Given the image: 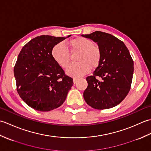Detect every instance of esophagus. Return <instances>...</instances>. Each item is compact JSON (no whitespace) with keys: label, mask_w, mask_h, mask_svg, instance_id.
Returning a JSON list of instances; mask_svg holds the SVG:
<instances>
[{"label":"esophagus","mask_w":151,"mask_h":151,"mask_svg":"<svg viewBox=\"0 0 151 151\" xmlns=\"http://www.w3.org/2000/svg\"><path fill=\"white\" fill-rule=\"evenodd\" d=\"M77 81H78V78H73V82H74V84H76V83L77 82Z\"/></svg>","instance_id":"1"}]
</instances>
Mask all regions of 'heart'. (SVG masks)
Instances as JSON below:
<instances>
[{
  "instance_id": "obj_1",
  "label": "heart",
  "mask_w": 151,
  "mask_h": 151,
  "mask_svg": "<svg viewBox=\"0 0 151 151\" xmlns=\"http://www.w3.org/2000/svg\"><path fill=\"white\" fill-rule=\"evenodd\" d=\"M68 45L72 53L79 52L76 58L78 63L70 64L66 69L67 75L80 77L88 73L90 68L97 67L101 60V50L93 41L84 37H78L70 40ZM52 56L56 63L65 68L70 62V54L63 43H59L52 49Z\"/></svg>"
}]
</instances>
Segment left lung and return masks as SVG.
Here are the masks:
<instances>
[{"label": "left lung", "mask_w": 151, "mask_h": 151, "mask_svg": "<svg viewBox=\"0 0 151 151\" xmlns=\"http://www.w3.org/2000/svg\"><path fill=\"white\" fill-rule=\"evenodd\" d=\"M82 36L97 43L102 54L93 75L86 78L84 100L97 110L113 108L126 97L131 87L134 61L129 50L123 41L110 34L96 31Z\"/></svg>", "instance_id": "obj_1"}]
</instances>
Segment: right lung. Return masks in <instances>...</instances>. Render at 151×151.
Here are the masks:
<instances>
[{
  "mask_svg": "<svg viewBox=\"0 0 151 151\" xmlns=\"http://www.w3.org/2000/svg\"><path fill=\"white\" fill-rule=\"evenodd\" d=\"M65 39L37 36L19 54L14 70L17 91L22 101L34 110L49 111L58 108L73 85V78L65 75L51 53L54 46Z\"/></svg>",
  "mask_w": 151,
  "mask_h": 151,
  "instance_id": "1",
  "label": "right lung"
}]
</instances>
